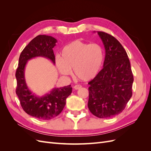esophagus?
I'll return each instance as SVG.
<instances>
[{"label": "esophagus", "instance_id": "obj_1", "mask_svg": "<svg viewBox=\"0 0 151 151\" xmlns=\"http://www.w3.org/2000/svg\"><path fill=\"white\" fill-rule=\"evenodd\" d=\"M81 88H82V86H81V85H76V86H74V89H76V90L79 89H81Z\"/></svg>", "mask_w": 151, "mask_h": 151}]
</instances>
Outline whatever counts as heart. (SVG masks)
<instances>
[{"label": "heart", "mask_w": 151, "mask_h": 151, "mask_svg": "<svg viewBox=\"0 0 151 151\" xmlns=\"http://www.w3.org/2000/svg\"><path fill=\"white\" fill-rule=\"evenodd\" d=\"M104 61V51L99 44L75 40L63 48L56 63L62 74L69 75L74 69L77 78L89 81L98 75Z\"/></svg>", "instance_id": "obj_1"}]
</instances>
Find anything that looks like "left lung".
I'll return each instance as SVG.
<instances>
[{
	"label": "left lung",
	"mask_w": 151,
	"mask_h": 151,
	"mask_svg": "<svg viewBox=\"0 0 151 151\" xmlns=\"http://www.w3.org/2000/svg\"><path fill=\"white\" fill-rule=\"evenodd\" d=\"M95 32V31H94ZM105 48L103 69L88 83V108L100 118L118 115L132 95L134 76L127 53L113 36L98 31Z\"/></svg>",
	"instance_id": "left-lung-1"
}]
</instances>
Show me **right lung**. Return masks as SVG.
Returning <instances> with one entry per match:
<instances>
[{
  "label": "right lung",
  "mask_w": 151,
  "mask_h": 151,
  "mask_svg": "<svg viewBox=\"0 0 151 151\" xmlns=\"http://www.w3.org/2000/svg\"><path fill=\"white\" fill-rule=\"evenodd\" d=\"M57 40L52 36L38 35L32 40L22 50L16 72V93L23 110L40 120H48L58 115L64 108L67 98L72 93L70 85L55 88L43 96L32 93L26 84L24 70L27 62L35 57H45L55 64V58L53 48Z\"/></svg>",
  "instance_id": "add662e5"
}]
</instances>
